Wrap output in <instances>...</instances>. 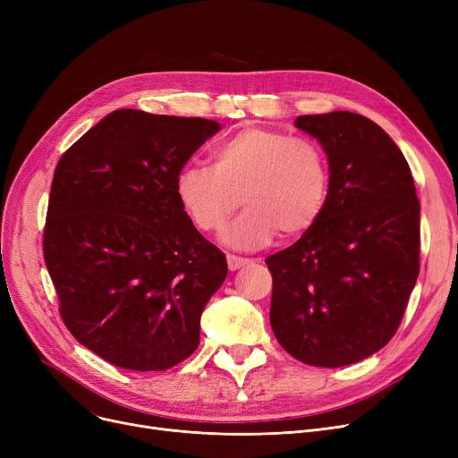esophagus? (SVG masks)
Returning <instances> with one entry per match:
<instances>
[{
	"label": "esophagus",
	"instance_id": "1",
	"mask_svg": "<svg viewBox=\"0 0 458 458\" xmlns=\"http://www.w3.org/2000/svg\"><path fill=\"white\" fill-rule=\"evenodd\" d=\"M226 259H228V269L230 271H237V269H242V267H245L250 263V259L242 258V256H233V254H228Z\"/></svg>",
	"mask_w": 458,
	"mask_h": 458
}]
</instances>
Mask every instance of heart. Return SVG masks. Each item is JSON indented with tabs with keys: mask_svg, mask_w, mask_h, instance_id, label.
I'll use <instances>...</instances> for the list:
<instances>
[{
	"mask_svg": "<svg viewBox=\"0 0 458 458\" xmlns=\"http://www.w3.org/2000/svg\"><path fill=\"white\" fill-rule=\"evenodd\" d=\"M330 159L323 144L278 130L247 128L211 150V166L187 165L176 176V197L197 230L219 233L239 208L247 211L225 239L256 249L299 239L318 225L330 195Z\"/></svg>",
	"mask_w": 458,
	"mask_h": 458,
	"instance_id": "b5f03b06",
	"label": "heart"
}]
</instances>
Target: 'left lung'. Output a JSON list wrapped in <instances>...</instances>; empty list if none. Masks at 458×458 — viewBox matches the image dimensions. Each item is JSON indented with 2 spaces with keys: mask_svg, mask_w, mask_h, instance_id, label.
Wrapping results in <instances>:
<instances>
[{
  "mask_svg": "<svg viewBox=\"0 0 458 458\" xmlns=\"http://www.w3.org/2000/svg\"><path fill=\"white\" fill-rule=\"evenodd\" d=\"M330 159L318 225L266 259L271 327L299 362L342 368L386 345L420 275V200L403 152L349 111L297 116Z\"/></svg>",
  "mask_w": 458,
  "mask_h": 458,
  "instance_id": "obj_1",
  "label": "left lung"
}]
</instances>
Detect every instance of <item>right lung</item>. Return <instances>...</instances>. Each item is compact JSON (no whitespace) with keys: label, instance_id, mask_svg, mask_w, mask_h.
I'll use <instances>...</instances> for the list:
<instances>
[{"label":"right lung","instance_id":"add662e5","mask_svg":"<svg viewBox=\"0 0 458 458\" xmlns=\"http://www.w3.org/2000/svg\"><path fill=\"white\" fill-rule=\"evenodd\" d=\"M216 131L208 118L118 109L57 163L46 267L70 334L116 368L165 371L200 344L202 310L228 266L174 187Z\"/></svg>","mask_w":458,"mask_h":458}]
</instances>
